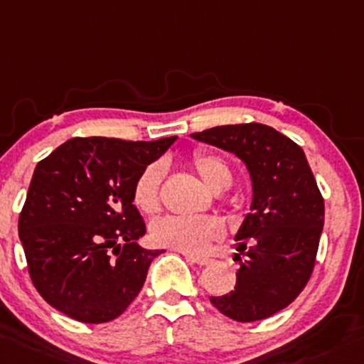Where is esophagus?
<instances>
[{
    "label": "esophagus",
    "mask_w": 364,
    "mask_h": 364,
    "mask_svg": "<svg viewBox=\"0 0 364 364\" xmlns=\"http://www.w3.org/2000/svg\"><path fill=\"white\" fill-rule=\"evenodd\" d=\"M186 259H188L190 263H197V265H200V267L209 265V263L213 262L211 258H202V256H186Z\"/></svg>",
    "instance_id": "1"
}]
</instances>
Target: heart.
Wrapping results in <instances>:
<instances>
[{
    "mask_svg": "<svg viewBox=\"0 0 364 364\" xmlns=\"http://www.w3.org/2000/svg\"><path fill=\"white\" fill-rule=\"evenodd\" d=\"M192 166L211 192H223L232 185V171L221 156L209 151H195ZM164 179V164L153 162L137 176L132 188L134 205L143 214L160 211V185ZM151 240L160 247L183 252L186 256L204 255L211 242L223 233L216 218L166 216L151 225Z\"/></svg>",
    "mask_w": 364,
    "mask_h": 364,
    "instance_id": "b5f03b06",
    "label": "heart"
}]
</instances>
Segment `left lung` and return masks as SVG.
<instances>
[{"label": "left lung", "mask_w": 364, "mask_h": 364, "mask_svg": "<svg viewBox=\"0 0 364 364\" xmlns=\"http://www.w3.org/2000/svg\"><path fill=\"white\" fill-rule=\"evenodd\" d=\"M193 139L235 153L252 181L251 213L237 232L235 289L211 296L221 314L252 323L282 311L301 293L316 265L324 198L304 150L269 125H220Z\"/></svg>", "instance_id": "left-lung-1"}]
</instances>
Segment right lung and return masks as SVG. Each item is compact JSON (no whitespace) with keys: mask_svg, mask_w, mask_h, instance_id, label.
I'll use <instances>...</instances> for the list:
<instances>
[{"mask_svg":"<svg viewBox=\"0 0 364 364\" xmlns=\"http://www.w3.org/2000/svg\"><path fill=\"white\" fill-rule=\"evenodd\" d=\"M174 141L73 137L38 162L18 237L31 281L48 305L99 324L117 319L139 294L162 251L136 244L146 225L132 188Z\"/></svg>","mask_w":364,"mask_h":364,"instance_id":"add662e5","label":"right lung"}]
</instances>
